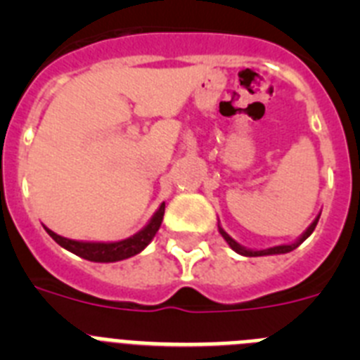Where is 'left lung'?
I'll use <instances>...</instances> for the list:
<instances>
[{
	"instance_id": "1",
	"label": "left lung",
	"mask_w": 360,
	"mask_h": 360,
	"mask_svg": "<svg viewBox=\"0 0 360 360\" xmlns=\"http://www.w3.org/2000/svg\"><path fill=\"white\" fill-rule=\"evenodd\" d=\"M319 216H321V212L316 216V218H314V221H311V224L308 225L307 231H304L303 234H301V236H299L295 241H292V243L274 245V247H269V249H249V247H245V245L238 243V241L234 240V238H232V236H229L227 232H225V229L221 227V225H219V219H218V231H219V234L224 236V240L229 243V247H231V249L234 250V252L241 254V256H249V257H256V256H276V254H287V252H292V250H294V249H297L299 245L303 243V241L307 240L308 236H310L311 232H314V229H316L317 221H319Z\"/></svg>"
}]
</instances>
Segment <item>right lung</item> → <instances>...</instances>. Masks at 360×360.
Masks as SVG:
<instances>
[{
	"label": "right lung",
	"instance_id": "1",
	"mask_svg": "<svg viewBox=\"0 0 360 360\" xmlns=\"http://www.w3.org/2000/svg\"><path fill=\"white\" fill-rule=\"evenodd\" d=\"M164 211H165V203L162 202L160 207L155 211V214L149 218V221L141 229V231L135 232L133 236L120 241L70 240V238L59 236V234H56V232L50 231V229L44 227V225L43 227L44 231L49 232L50 236H52V240L56 241V243H59L63 249L70 250V252L82 257V259H88V262H95V263H115V262H122V259H128V257L142 252V250L151 243V240L155 238V234H157L158 229H160L162 225Z\"/></svg>",
	"mask_w": 360,
	"mask_h": 360
}]
</instances>
